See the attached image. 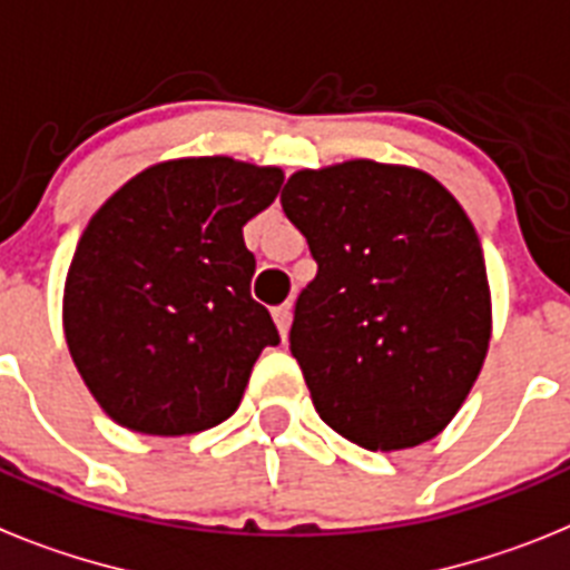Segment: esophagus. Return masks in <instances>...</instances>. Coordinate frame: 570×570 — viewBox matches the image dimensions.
Instances as JSON below:
<instances>
[{
  "label": "esophagus",
  "instance_id": "esophagus-1",
  "mask_svg": "<svg viewBox=\"0 0 570 570\" xmlns=\"http://www.w3.org/2000/svg\"><path fill=\"white\" fill-rule=\"evenodd\" d=\"M272 315H275V324H277V333H281V338L289 336V322H293V307H289V304H281V307L272 309Z\"/></svg>",
  "mask_w": 570,
  "mask_h": 570
}]
</instances>
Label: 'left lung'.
I'll return each instance as SVG.
<instances>
[{"label":"left lung","instance_id":"left-lung-1","mask_svg":"<svg viewBox=\"0 0 570 570\" xmlns=\"http://www.w3.org/2000/svg\"><path fill=\"white\" fill-rule=\"evenodd\" d=\"M281 205L318 263L289 330L318 417L371 452L438 438L492 336L461 203L417 167L351 159L293 174Z\"/></svg>","mask_w":570,"mask_h":570}]
</instances>
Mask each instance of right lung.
<instances>
[{
	"mask_svg": "<svg viewBox=\"0 0 570 570\" xmlns=\"http://www.w3.org/2000/svg\"><path fill=\"white\" fill-rule=\"evenodd\" d=\"M281 167L170 159L89 219L63 289L66 344L89 394L124 429L196 434L237 411L263 347L281 342L252 298L248 219L275 203Z\"/></svg>",
	"mask_w": 570,
	"mask_h": 570,
	"instance_id": "obj_1",
	"label": "right lung"
}]
</instances>
